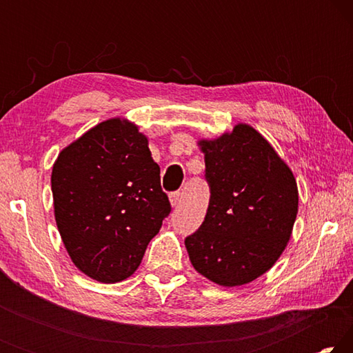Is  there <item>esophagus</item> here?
Listing matches in <instances>:
<instances>
[{"instance_id":"esophagus-1","label":"esophagus","mask_w":353,"mask_h":353,"mask_svg":"<svg viewBox=\"0 0 353 353\" xmlns=\"http://www.w3.org/2000/svg\"><path fill=\"white\" fill-rule=\"evenodd\" d=\"M181 199H182L181 191H174V193L170 194V202H171L172 207H177L179 204H181Z\"/></svg>"}]
</instances>
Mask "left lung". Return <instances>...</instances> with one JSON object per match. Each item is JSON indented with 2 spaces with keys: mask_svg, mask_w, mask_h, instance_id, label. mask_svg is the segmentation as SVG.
Masks as SVG:
<instances>
[{
  "mask_svg": "<svg viewBox=\"0 0 353 353\" xmlns=\"http://www.w3.org/2000/svg\"><path fill=\"white\" fill-rule=\"evenodd\" d=\"M199 145L210 201L204 223L185 238L191 265L218 285L249 283L271 270L290 240L296 179L248 124Z\"/></svg>",
  "mask_w": 353,
  "mask_h": 353,
  "instance_id": "left-lung-1",
  "label": "left lung"
}]
</instances>
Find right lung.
I'll return each instance as SVG.
<instances>
[{"mask_svg": "<svg viewBox=\"0 0 353 353\" xmlns=\"http://www.w3.org/2000/svg\"><path fill=\"white\" fill-rule=\"evenodd\" d=\"M51 190L71 260L103 283L132 276L171 213L148 139L119 118L98 124L59 154Z\"/></svg>", "mask_w": 353, "mask_h": 353, "instance_id": "add662e5", "label": "right lung"}]
</instances>
